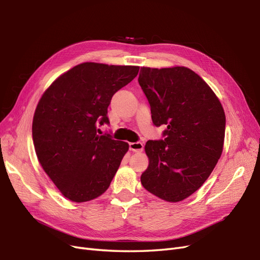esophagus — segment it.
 <instances>
[{
	"label": "esophagus",
	"instance_id": "esophagus-1",
	"mask_svg": "<svg viewBox=\"0 0 260 260\" xmlns=\"http://www.w3.org/2000/svg\"><path fill=\"white\" fill-rule=\"evenodd\" d=\"M129 150L133 152H142L143 150V143L142 142H131L129 143Z\"/></svg>",
	"mask_w": 260,
	"mask_h": 260
}]
</instances>
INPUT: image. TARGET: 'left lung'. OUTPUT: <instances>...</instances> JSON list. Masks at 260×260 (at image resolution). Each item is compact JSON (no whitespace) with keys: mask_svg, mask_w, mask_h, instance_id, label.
I'll return each mask as SVG.
<instances>
[{"mask_svg":"<svg viewBox=\"0 0 260 260\" xmlns=\"http://www.w3.org/2000/svg\"><path fill=\"white\" fill-rule=\"evenodd\" d=\"M139 85L164 140H149L142 186L167 202L187 199L205 183L223 151L225 114L211 88L186 67H142Z\"/></svg>","mask_w":260,"mask_h":260,"instance_id":"obj_1","label":"left lung"}]
</instances>
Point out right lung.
<instances>
[{
    "mask_svg": "<svg viewBox=\"0 0 260 260\" xmlns=\"http://www.w3.org/2000/svg\"><path fill=\"white\" fill-rule=\"evenodd\" d=\"M137 66L84 62L61 74L44 91L32 119L38 160L61 194L76 203L108 189L128 143L98 135L109 124L112 95L137 76Z\"/></svg>",
    "mask_w": 260,
    "mask_h": 260,
    "instance_id": "obj_1",
    "label": "right lung"
}]
</instances>
